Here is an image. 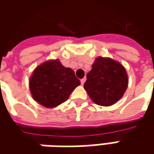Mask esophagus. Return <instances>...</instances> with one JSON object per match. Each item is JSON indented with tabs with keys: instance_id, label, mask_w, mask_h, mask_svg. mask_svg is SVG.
<instances>
[{
	"instance_id": "34e87169",
	"label": "esophagus",
	"mask_w": 154,
	"mask_h": 154,
	"mask_svg": "<svg viewBox=\"0 0 154 154\" xmlns=\"http://www.w3.org/2000/svg\"><path fill=\"white\" fill-rule=\"evenodd\" d=\"M86 78H83V79H81V80H80V82H81V85H83V84H84V83L86 82Z\"/></svg>"
}]
</instances>
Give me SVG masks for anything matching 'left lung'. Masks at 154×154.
<instances>
[{
	"instance_id": "left-lung-1",
	"label": "left lung",
	"mask_w": 154,
	"mask_h": 154,
	"mask_svg": "<svg viewBox=\"0 0 154 154\" xmlns=\"http://www.w3.org/2000/svg\"><path fill=\"white\" fill-rule=\"evenodd\" d=\"M128 83L127 72L121 63L99 56L86 74L84 88L94 103L109 106L123 96Z\"/></svg>"
}]
</instances>
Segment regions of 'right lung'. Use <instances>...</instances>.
Wrapping results in <instances>:
<instances>
[{"mask_svg": "<svg viewBox=\"0 0 154 154\" xmlns=\"http://www.w3.org/2000/svg\"><path fill=\"white\" fill-rule=\"evenodd\" d=\"M80 85L74 70L65 68L59 60H51L35 68L29 86L33 99L46 108H54L68 100Z\"/></svg>", "mask_w": 154, "mask_h": 154, "instance_id": "1", "label": "right lung"}]
</instances>
